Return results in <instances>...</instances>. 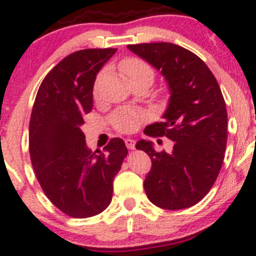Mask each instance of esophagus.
<instances>
[{
  "label": "esophagus",
  "instance_id": "esophagus-1",
  "mask_svg": "<svg viewBox=\"0 0 256 256\" xmlns=\"http://www.w3.org/2000/svg\"><path fill=\"white\" fill-rule=\"evenodd\" d=\"M125 144L128 150L135 148V141L132 138H125Z\"/></svg>",
  "mask_w": 256,
  "mask_h": 256
}]
</instances>
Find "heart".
Masks as SVG:
<instances>
[{
	"label": "heart",
	"instance_id": "heart-1",
	"mask_svg": "<svg viewBox=\"0 0 256 256\" xmlns=\"http://www.w3.org/2000/svg\"><path fill=\"white\" fill-rule=\"evenodd\" d=\"M120 69L130 82L147 80L152 84L154 78V72L146 62L138 58H128L121 62ZM146 116L138 109H130V108H121L116 110L112 115V125L120 132H132L141 124L144 122Z\"/></svg>",
	"mask_w": 256,
	"mask_h": 256
}]
</instances>
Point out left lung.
<instances>
[{"label": "left lung", "instance_id": "8db88e82", "mask_svg": "<svg viewBox=\"0 0 256 256\" xmlns=\"http://www.w3.org/2000/svg\"><path fill=\"white\" fill-rule=\"evenodd\" d=\"M128 48L161 72L171 92L164 121L144 131L174 141L171 154L157 152L151 141L136 144L152 161L144 192L160 208L192 207L210 190L223 164L228 115L220 88L207 64L188 49L166 42Z\"/></svg>", "mask_w": 256, "mask_h": 256}]
</instances>
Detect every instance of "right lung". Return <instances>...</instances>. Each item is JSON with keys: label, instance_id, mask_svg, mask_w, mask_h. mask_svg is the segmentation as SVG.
I'll return each instance as SVG.
<instances>
[{"label": "right lung", "instance_id": "add662e5", "mask_svg": "<svg viewBox=\"0 0 256 256\" xmlns=\"http://www.w3.org/2000/svg\"><path fill=\"white\" fill-rule=\"evenodd\" d=\"M115 48L82 49L59 62L38 89L30 121V154L48 200L66 216L89 218L108 208L112 182L128 154L121 138L104 151L88 148L82 115L92 109V88Z\"/></svg>", "mask_w": 256, "mask_h": 256}]
</instances>
